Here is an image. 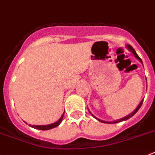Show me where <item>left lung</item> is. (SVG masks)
I'll use <instances>...</instances> for the list:
<instances>
[{
  "mask_svg": "<svg viewBox=\"0 0 155 155\" xmlns=\"http://www.w3.org/2000/svg\"><path fill=\"white\" fill-rule=\"evenodd\" d=\"M127 48H129V50L130 51H132V52H133V55H135V57L137 58V59H138L139 60H140V61L141 62V63H143V62H142V60H141V59L140 57H139V55H137V52H136V51H135L134 50V48H133V47H132V46L131 45H127ZM143 100H141V102L140 103V104H139L138 106H137V107L136 108V110H135L133 112H132V113L130 114H129V115L128 116H126V117H122V118H121V119H118V120H117V121H110V122H107V121H102V120H100V119H98L97 117H95V116L93 115V114H92V113H91L90 112V114H92V116H93L94 117H95V118H96L97 119V120H99V121H101V122H103V123H110V124H111V123H117V122H121V121H126V120H128V119L129 118H130V117H133V115H134L135 114L137 113V111H138L139 110V109H140V107L141 106H142V104H143Z\"/></svg>",
  "mask_w": 155,
  "mask_h": 155,
  "instance_id": "8db88e82",
  "label": "left lung"
}]
</instances>
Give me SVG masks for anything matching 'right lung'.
Returning a JSON list of instances; mask_svg holds the SVG:
<instances>
[{
  "label": "right lung",
  "mask_w": 155,
  "mask_h": 155,
  "mask_svg": "<svg viewBox=\"0 0 155 155\" xmlns=\"http://www.w3.org/2000/svg\"><path fill=\"white\" fill-rule=\"evenodd\" d=\"M63 115H64V113H63V115L61 116V117L55 123H52V124H50V125H29L30 127H32L34 129H40V130H48V129H53L55 127L58 126V125L61 123L62 120H63Z\"/></svg>",
  "instance_id": "obj_1"
}]
</instances>
